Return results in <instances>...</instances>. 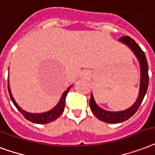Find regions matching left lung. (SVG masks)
Wrapping results in <instances>:
<instances>
[{"label": "left lung", "mask_w": 155, "mask_h": 155, "mask_svg": "<svg viewBox=\"0 0 155 155\" xmlns=\"http://www.w3.org/2000/svg\"><path fill=\"white\" fill-rule=\"evenodd\" d=\"M120 41L126 44L130 49H132L133 53L135 54L137 58L139 60L140 65V92L137 101L129 109L126 110H123L120 112H110L106 111L101 109L99 106H97L96 102L93 99V94L91 95L90 101V109L94 115L101 121L109 124H119L124 121H126L129 118L133 116L135 114L137 110L140 106L144 99V97L146 95V91L149 85V74H148V63L146 60V57L143 50L140 49V47L136 43V41L129 36H122L120 38Z\"/></svg>", "instance_id": "8db88e82"}]
</instances>
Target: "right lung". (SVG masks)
Here are the masks:
<instances>
[{"mask_svg":"<svg viewBox=\"0 0 155 155\" xmlns=\"http://www.w3.org/2000/svg\"><path fill=\"white\" fill-rule=\"evenodd\" d=\"M70 88H71V87H69L67 90L65 91L64 93L62 94V97L60 99L59 102L54 107V109H52L51 110H49L48 112H45V113H42V114H31V113L26 112L25 110L21 109L19 106H18L17 103L15 102V99L13 98L11 92H10V89H9V83H8V91H9V97H10L11 101H13V103L15 106V107L17 108L18 110L23 115V117L25 118L26 120H29L31 122L35 123V124H48V123L52 122V121H54L56 119H58L62 114V112H63L65 108L66 97H67V95L68 92H69Z\"/></svg>","mask_w":155,"mask_h":155,"instance_id":"right-lung-1","label":"right lung"}]
</instances>
